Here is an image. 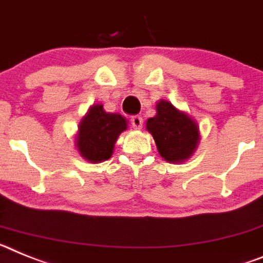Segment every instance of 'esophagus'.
Instances as JSON below:
<instances>
[{
    "label": "esophagus",
    "instance_id": "1",
    "mask_svg": "<svg viewBox=\"0 0 263 263\" xmlns=\"http://www.w3.org/2000/svg\"><path fill=\"white\" fill-rule=\"evenodd\" d=\"M131 124L135 129H140L143 127V118L139 115H135L131 118Z\"/></svg>",
    "mask_w": 263,
    "mask_h": 263
}]
</instances>
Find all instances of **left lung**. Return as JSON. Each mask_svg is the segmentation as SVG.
Returning <instances> with one entry per match:
<instances>
[{"label": "left lung", "instance_id": "obj_1", "mask_svg": "<svg viewBox=\"0 0 263 263\" xmlns=\"http://www.w3.org/2000/svg\"><path fill=\"white\" fill-rule=\"evenodd\" d=\"M147 131L154 136L160 156L170 163L188 160L200 140L197 123L166 100L156 104V116L147 120Z\"/></svg>", "mask_w": 263, "mask_h": 263}]
</instances>
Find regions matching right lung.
Returning a JSON list of instances; mask_svg holds the SVG:
<instances>
[{"label":"right lung","instance_id":"1","mask_svg":"<svg viewBox=\"0 0 263 263\" xmlns=\"http://www.w3.org/2000/svg\"><path fill=\"white\" fill-rule=\"evenodd\" d=\"M127 129V120L120 114L106 112L102 104H93L79 123L77 147L90 163H102L112 156L119 135Z\"/></svg>","mask_w":263,"mask_h":263}]
</instances>
